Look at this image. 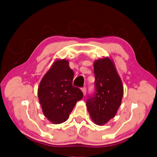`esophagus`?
Masks as SVG:
<instances>
[{"label": "esophagus", "instance_id": "1", "mask_svg": "<svg viewBox=\"0 0 157 157\" xmlns=\"http://www.w3.org/2000/svg\"><path fill=\"white\" fill-rule=\"evenodd\" d=\"M81 91H82V92H83V96H85L86 94V89L85 87L82 88V89H81Z\"/></svg>", "mask_w": 157, "mask_h": 157}]
</instances>
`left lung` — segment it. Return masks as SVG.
Masks as SVG:
<instances>
[{
    "label": "left lung",
    "mask_w": 157,
    "mask_h": 157,
    "mask_svg": "<svg viewBox=\"0 0 157 157\" xmlns=\"http://www.w3.org/2000/svg\"><path fill=\"white\" fill-rule=\"evenodd\" d=\"M94 70L96 91L88 98L86 107L94 123L102 126L117 114L121 104L124 86L110 58L94 61Z\"/></svg>",
    "instance_id": "left-lung-1"
}]
</instances>
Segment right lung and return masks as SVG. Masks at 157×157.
<instances>
[{"instance_id": "add662e5", "label": "right lung", "mask_w": 157, "mask_h": 157, "mask_svg": "<svg viewBox=\"0 0 157 157\" xmlns=\"http://www.w3.org/2000/svg\"><path fill=\"white\" fill-rule=\"evenodd\" d=\"M74 73L69 62L57 59L40 81L38 89V100L43 113L51 123L65 122L83 94L72 85Z\"/></svg>"}]
</instances>
